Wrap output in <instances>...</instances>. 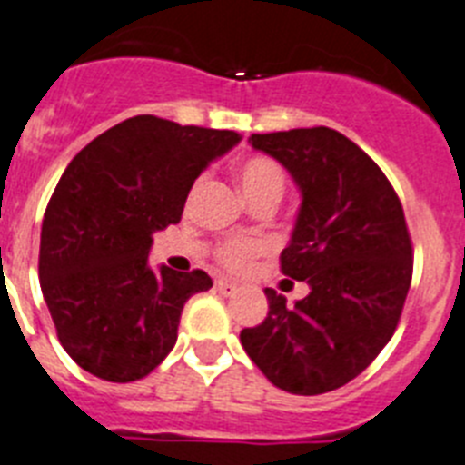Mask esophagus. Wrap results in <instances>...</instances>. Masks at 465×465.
Instances as JSON below:
<instances>
[{"label":"esophagus","instance_id":"1","mask_svg":"<svg viewBox=\"0 0 465 465\" xmlns=\"http://www.w3.org/2000/svg\"><path fill=\"white\" fill-rule=\"evenodd\" d=\"M214 288H217V292H222V295H233V292H236V283H232V281L226 279L214 281Z\"/></svg>","mask_w":465,"mask_h":465}]
</instances>
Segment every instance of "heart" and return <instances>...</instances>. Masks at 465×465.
I'll list each match as a JSON object with an SVG mask.
<instances>
[{"instance_id":"heart-1","label":"heart","mask_w":465,"mask_h":465,"mask_svg":"<svg viewBox=\"0 0 465 465\" xmlns=\"http://www.w3.org/2000/svg\"><path fill=\"white\" fill-rule=\"evenodd\" d=\"M239 179L248 198L269 193V191L283 193V186H286V174H283L281 165L276 160L267 158V155L245 158L239 165ZM262 252L264 243L260 239H252V236H232V239L222 241L217 245L214 257H217V262L222 267L232 269V272H241V269L251 264V260H255Z\"/></svg>"}]
</instances>
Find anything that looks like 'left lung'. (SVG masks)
Masks as SVG:
<instances>
[{
  "label": "left lung",
  "mask_w": 465,
  "mask_h": 465,
  "mask_svg": "<svg viewBox=\"0 0 465 465\" xmlns=\"http://www.w3.org/2000/svg\"><path fill=\"white\" fill-rule=\"evenodd\" d=\"M298 184L300 213L281 272L310 295L269 312L241 345L276 388L322 395L364 371L392 338L411 286V239L395 189L354 142L331 127L252 134Z\"/></svg>",
  "instance_id": "1"
}]
</instances>
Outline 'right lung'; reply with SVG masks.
I'll return each mask as SVG.
<instances>
[{"label":"right lung","mask_w":465,"mask_h":465,"mask_svg":"<svg viewBox=\"0 0 465 465\" xmlns=\"http://www.w3.org/2000/svg\"><path fill=\"white\" fill-rule=\"evenodd\" d=\"M239 142L232 130L136 115L70 160L42 220L40 286L58 341L84 371L130 383L170 354L184 302L213 279L153 272V233L182 220L198 174Z\"/></svg>","instance_id":"right-lung-1"}]
</instances>
